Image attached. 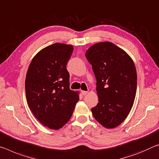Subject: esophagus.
Instances as JSON below:
<instances>
[{
  "instance_id": "34e87169",
  "label": "esophagus",
  "mask_w": 159,
  "mask_h": 159,
  "mask_svg": "<svg viewBox=\"0 0 159 159\" xmlns=\"http://www.w3.org/2000/svg\"><path fill=\"white\" fill-rule=\"evenodd\" d=\"M81 93H82V95H87L88 91H85V90H82Z\"/></svg>"
}]
</instances>
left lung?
<instances>
[{
    "label": "left lung",
    "mask_w": 159,
    "mask_h": 159,
    "mask_svg": "<svg viewBox=\"0 0 159 159\" xmlns=\"http://www.w3.org/2000/svg\"><path fill=\"white\" fill-rule=\"evenodd\" d=\"M97 80L98 103L93 117L107 129L119 126L130 112L137 91V70L132 58L110 42H98L85 52Z\"/></svg>",
    "instance_id": "left-lung-1"
}]
</instances>
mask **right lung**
Here are the masks:
<instances>
[{
	"mask_svg": "<svg viewBox=\"0 0 159 159\" xmlns=\"http://www.w3.org/2000/svg\"><path fill=\"white\" fill-rule=\"evenodd\" d=\"M74 47L55 43L44 48L30 63L25 79L27 104L42 125L59 129L71 117L79 92L69 89L66 64Z\"/></svg>",
	"mask_w": 159,
	"mask_h": 159,
	"instance_id": "add662e5",
	"label": "right lung"
}]
</instances>
